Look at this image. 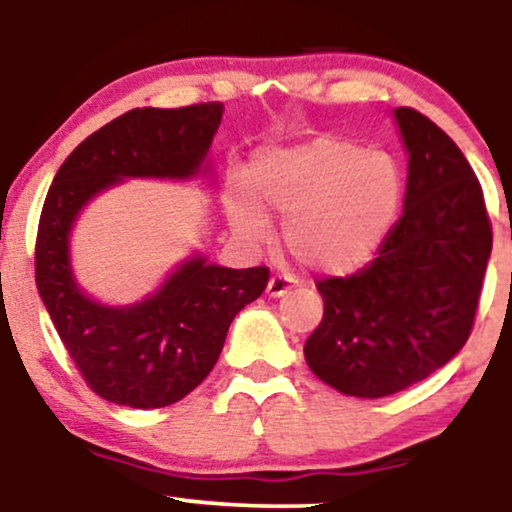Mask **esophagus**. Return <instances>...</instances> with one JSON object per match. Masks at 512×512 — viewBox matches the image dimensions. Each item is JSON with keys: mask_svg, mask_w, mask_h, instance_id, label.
Masks as SVG:
<instances>
[{"mask_svg": "<svg viewBox=\"0 0 512 512\" xmlns=\"http://www.w3.org/2000/svg\"><path fill=\"white\" fill-rule=\"evenodd\" d=\"M291 286H293V281L289 279V276L274 274L272 279H269V284H267V296H269V298H281V296H286V293L291 291Z\"/></svg>", "mask_w": 512, "mask_h": 512, "instance_id": "obj_1", "label": "esophagus"}]
</instances>
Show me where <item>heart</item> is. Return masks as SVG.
I'll return each mask as SVG.
<instances>
[{
    "label": "heart",
    "mask_w": 512,
    "mask_h": 512,
    "mask_svg": "<svg viewBox=\"0 0 512 512\" xmlns=\"http://www.w3.org/2000/svg\"><path fill=\"white\" fill-rule=\"evenodd\" d=\"M250 182L257 200L245 190L228 197L233 233L260 243L269 231L264 209L286 216V248L320 274H351L373 260L404 195L395 158L337 137L260 151L252 158Z\"/></svg>",
    "instance_id": "obj_1"
}]
</instances>
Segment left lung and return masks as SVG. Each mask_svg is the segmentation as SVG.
Masks as SVG:
<instances>
[{
	"label": "left lung",
	"instance_id": "8db88e82",
	"mask_svg": "<svg viewBox=\"0 0 512 512\" xmlns=\"http://www.w3.org/2000/svg\"><path fill=\"white\" fill-rule=\"evenodd\" d=\"M392 117L409 154L404 211L373 262L317 284L325 315L303 346L322 383L368 399L407 390L460 354L493 243L457 144L416 110Z\"/></svg>",
	"mask_w": 512,
	"mask_h": 512
}]
</instances>
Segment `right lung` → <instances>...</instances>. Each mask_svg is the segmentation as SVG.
<instances>
[{"instance_id":"add662e5","label":"right lung","mask_w":512,"mask_h":512,"mask_svg":"<svg viewBox=\"0 0 512 512\" xmlns=\"http://www.w3.org/2000/svg\"><path fill=\"white\" fill-rule=\"evenodd\" d=\"M221 115V103L129 110L76 146L45 197L38 293L88 387L120 407L158 409L190 395L219 361L233 317L262 296L269 269L219 267L192 252L142 301L108 305L76 281L74 223L91 199L129 178L211 175Z\"/></svg>"}]
</instances>
